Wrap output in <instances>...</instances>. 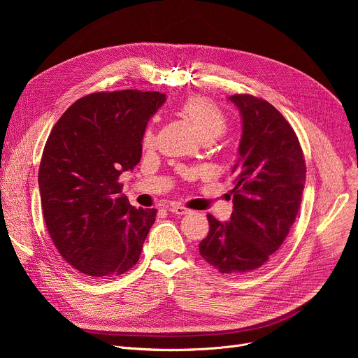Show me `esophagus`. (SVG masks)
I'll use <instances>...</instances> for the list:
<instances>
[{"instance_id": "1", "label": "esophagus", "mask_w": 358, "mask_h": 358, "mask_svg": "<svg viewBox=\"0 0 358 358\" xmlns=\"http://www.w3.org/2000/svg\"><path fill=\"white\" fill-rule=\"evenodd\" d=\"M169 211L173 213V214H178V215H187L189 214V210H187L185 207L182 206H178V203H173V206L169 207Z\"/></svg>"}]
</instances>
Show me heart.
Masks as SVG:
<instances>
[{"instance_id": "b5f03b06", "label": "heart", "mask_w": 358, "mask_h": 358, "mask_svg": "<svg viewBox=\"0 0 358 358\" xmlns=\"http://www.w3.org/2000/svg\"><path fill=\"white\" fill-rule=\"evenodd\" d=\"M180 113L185 117L201 140H215L227 129V117L224 112L206 96L194 94L187 97L181 106ZM155 144V129L148 126L143 136V145L150 148Z\"/></svg>"}]
</instances>
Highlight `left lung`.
I'll return each mask as SVG.
<instances>
[{"instance_id":"8db88e82","label":"left lung","mask_w":358,"mask_h":358,"mask_svg":"<svg viewBox=\"0 0 358 358\" xmlns=\"http://www.w3.org/2000/svg\"><path fill=\"white\" fill-rule=\"evenodd\" d=\"M228 100L242 123L234 211L227 222L207 215L210 232L199 253L221 273L239 275L266 264L286 239L300 208L306 164L292 126L266 100L250 94Z\"/></svg>"}]
</instances>
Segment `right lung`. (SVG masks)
<instances>
[{
	"instance_id": "add662e5",
	"label": "right lung",
	"mask_w": 358,
	"mask_h": 358,
	"mask_svg": "<svg viewBox=\"0 0 358 358\" xmlns=\"http://www.w3.org/2000/svg\"><path fill=\"white\" fill-rule=\"evenodd\" d=\"M164 101L159 92L92 93L46 140L38 174L45 224L62 258L85 275L115 278L140 258L157 210L130 206L119 177L140 163L147 123Z\"/></svg>"
}]
</instances>
